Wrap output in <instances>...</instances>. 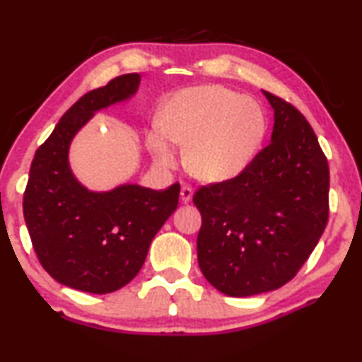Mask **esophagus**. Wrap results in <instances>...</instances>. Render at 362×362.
Wrapping results in <instances>:
<instances>
[{"label": "esophagus", "instance_id": "1", "mask_svg": "<svg viewBox=\"0 0 362 362\" xmlns=\"http://www.w3.org/2000/svg\"><path fill=\"white\" fill-rule=\"evenodd\" d=\"M192 197H193V188H192L190 185H183L182 190H180L182 202H183V203H188V202L192 200Z\"/></svg>", "mask_w": 362, "mask_h": 362}]
</instances>
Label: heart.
Returning a JSON list of instances; mask_svg holds the SVG:
<instances>
[{"mask_svg": "<svg viewBox=\"0 0 362 362\" xmlns=\"http://www.w3.org/2000/svg\"><path fill=\"white\" fill-rule=\"evenodd\" d=\"M266 131L259 101L221 85H200L167 101L160 124L147 134V147L157 164L174 167V142L185 146V165L197 179L223 182L251 164Z\"/></svg>", "mask_w": 362, "mask_h": 362, "instance_id": "obj_1", "label": "heart"}]
</instances>
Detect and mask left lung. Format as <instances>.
Here are the masks:
<instances>
[{
  "label": "left lung",
  "mask_w": 362,
  "mask_h": 362,
  "mask_svg": "<svg viewBox=\"0 0 362 362\" xmlns=\"http://www.w3.org/2000/svg\"><path fill=\"white\" fill-rule=\"evenodd\" d=\"M274 108L271 144L234 179L198 188V266L230 297L292 281L328 223L329 169L305 116L264 91Z\"/></svg>",
  "instance_id": "8db88e82"
}]
</instances>
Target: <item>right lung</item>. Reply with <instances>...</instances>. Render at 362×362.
<instances>
[{
	"instance_id": "1",
	"label": "right lung",
	"mask_w": 362,
	"mask_h": 362,
	"mask_svg": "<svg viewBox=\"0 0 362 362\" xmlns=\"http://www.w3.org/2000/svg\"><path fill=\"white\" fill-rule=\"evenodd\" d=\"M139 81V74H126L85 93L30 164L23 210L34 251L50 277L81 292L110 293L129 284L179 205V182L159 192L134 183L90 192L70 170L74 136L95 111L131 98Z\"/></svg>"
}]
</instances>
